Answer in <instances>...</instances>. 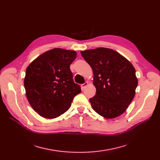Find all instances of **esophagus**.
<instances>
[{"label":"esophagus","mask_w":160,"mask_h":160,"mask_svg":"<svg viewBox=\"0 0 160 160\" xmlns=\"http://www.w3.org/2000/svg\"><path fill=\"white\" fill-rule=\"evenodd\" d=\"M88 85V81H85L83 84L81 85V88H82V89H84Z\"/></svg>","instance_id":"esophagus-1"}]
</instances>
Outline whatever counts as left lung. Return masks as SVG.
Returning <instances> with one entry per match:
<instances>
[{"instance_id":"obj_1","label":"left lung","mask_w":160,"mask_h":160,"mask_svg":"<svg viewBox=\"0 0 160 160\" xmlns=\"http://www.w3.org/2000/svg\"><path fill=\"white\" fill-rule=\"evenodd\" d=\"M93 69L96 94L89 101L96 113L107 119L123 114L132 102L138 86L132 64L108 48L81 51Z\"/></svg>"}]
</instances>
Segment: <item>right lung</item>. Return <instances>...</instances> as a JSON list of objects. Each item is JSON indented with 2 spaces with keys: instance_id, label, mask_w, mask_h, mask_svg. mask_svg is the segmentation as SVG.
I'll list each match as a JSON object with an SVG mask.
<instances>
[{
  "instance_id": "obj_1",
  "label": "right lung",
  "mask_w": 160,
  "mask_h": 160,
  "mask_svg": "<svg viewBox=\"0 0 160 160\" xmlns=\"http://www.w3.org/2000/svg\"><path fill=\"white\" fill-rule=\"evenodd\" d=\"M76 57L74 51L56 48L42 53L27 67L24 80L27 98L42 117L53 119L63 114L81 93L70 69Z\"/></svg>"
}]
</instances>
